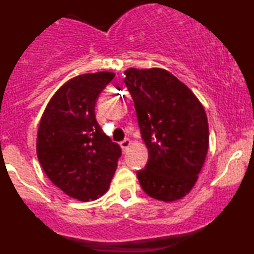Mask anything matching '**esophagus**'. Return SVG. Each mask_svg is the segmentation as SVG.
<instances>
[{
	"mask_svg": "<svg viewBox=\"0 0 254 254\" xmlns=\"http://www.w3.org/2000/svg\"><path fill=\"white\" fill-rule=\"evenodd\" d=\"M130 144H131V141L129 138L123 139V141L121 142V147H122V149H123V151H127V148L130 147Z\"/></svg>",
	"mask_w": 254,
	"mask_h": 254,
	"instance_id": "34e87169",
	"label": "esophagus"
}]
</instances>
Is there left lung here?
Returning a JSON list of instances; mask_svg holds the SVG:
<instances>
[{"label": "left lung", "mask_w": 254, "mask_h": 254, "mask_svg": "<svg viewBox=\"0 0 254 254\" xmlns=\"http://www.w3.org/2000/svg\"><path fill=\"white\" fill-rule=\"evenodd\" d=\"M124 83L135 103L148 162L137 171L148 196L164 202L191 191L209 148L205 111L196 95L165 69L125 70Z\"/></svg>", "instance_id": "left-lung-1"}]
</instances>
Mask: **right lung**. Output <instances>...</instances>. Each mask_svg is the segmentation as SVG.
<instances>
[{
	"label": "right lung",
	"instance_id": "add662e5",
	"mask_svg": "<svg viewBox=\"0 0 254 254\" xmlns=\"http://www.w3.org/2000/svg\"><path fill=\"white\" fill-rule=\"evenodd\" d=\"M113 77L100 71L69 80L49 101L38 129L37 155L46 176L83 202L107 191L122 155L95 119L99 94Z\"/></svg>",
	"mask_w": 254,
	"mask_h": 254
}]
</instances>
